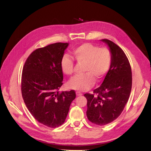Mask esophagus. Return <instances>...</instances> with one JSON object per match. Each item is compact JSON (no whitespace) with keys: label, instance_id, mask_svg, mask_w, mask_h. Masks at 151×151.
<instances>
[{"label":"esophagus","instance_id":"esophagus-1","mask_svg":"<svg viewBox=\"0 0 151 151\" xmlns=\"http://www.w3.org/2000/svg\"><path fill=\"white\" fill-rule=\"evenodd\" d=\"M76 95L78 96H81L83 95V94H82L80 92H79V91H77V92H76Z\"/></svg>","mask_w":151,"mask_h":151}]
</instances>
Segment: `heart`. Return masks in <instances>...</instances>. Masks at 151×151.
<instances>
[{"label":"heart","instance_id":"b5f03b06","mask_svg":"<svg viewBox=\"0 0 151 151\" xmlns=\"http://www.w3.org/2000/svg\"><path fill=\"white\" fill-rule=\"evenodd\" d=\"M73 55L79 63H84L83 75L76 76L70 81V88L80 91L89 89L95 83V79L100 81L109 70L111 64V53L107 48H99L91 43H84L73 50ZM64 74L71 76L74 72L73 59L65 55L61 61Z\"/></svg>","mask_w":151,"mask_h":151}]
</instances>
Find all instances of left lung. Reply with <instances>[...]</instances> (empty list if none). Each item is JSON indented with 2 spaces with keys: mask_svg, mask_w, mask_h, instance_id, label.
I'll list each match as a JSON object with an SVG mask.
<instances>
[{
  "mask_svg": "<svg viewBox=\"0 0 151 151\" xmlns=\"http://www.w3.org/2000/svg\"><path fill=\"white\" fill-rule=\"evenodd\" d=\"M111 53V67L101 86L93 94L86 93L88 120L98 125L112 122L120 115L129 99L132 76L130 63L123 50L111 41L101 40Z\"/></svg>",
  "mask_w": 151,
  "mask_h": 151,
  "instance_id": "left-lung-1",
  "label": "left lung"
}]
</instances>
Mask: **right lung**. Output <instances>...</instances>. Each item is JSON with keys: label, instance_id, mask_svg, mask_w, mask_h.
Here are the masks:
<instances>
[{"label": "right lung", "instance_id": "add662e5", "mask_svg": "<svg viewBox=\"0 0 151 151\" xmlns=\"http://www.w3.org/2000/svg\"><path fill=\"white\" fill-rule=\"evenodd\" d=\"M68 43H55L40 48L27 58L22 69L21 93L27 108L42 124L56 128L64 123L74 90L58 89L63 84L61 61Z\"/></svg>", "mask_w": 151, "mask_h": 151}]
</instances>
